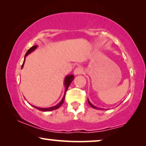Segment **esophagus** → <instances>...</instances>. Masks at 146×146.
<instances>
[{
  "label": "esophagus",
  "instance_id": "obj_1",
  "mask_svg": "<svg viewBox=\"0 0 146 146\" xmlns=\"http://www.w3.org/2000/svg\"><path fill=\"white\" fill-rule=\"evenodd\" d=\"M83 72V68L81 67H78L76 68L74 70V74L75 75H79V74H81Z\"/></svg>",
  "mask_w": 146,
  "mask_h": 146
}]
</instances>
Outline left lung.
Returning a JSON list of instances; mask_svg holds the SVG:
<instances>
[{
    "instance_id": "left-lung-1",
    "label": "left lung",
    "mask_w": 146,
    "mask_h": 146,
    "mask_svg": "<svg viewBox=\"0 0 146 146\" xmlns=\"http://www.w3.org/2000/svg\"><path fill=\"white\" fill-rule=\"evenodd\" d=\"M88 104H90V106H92V108H95V109H98L96 107V106H94L93 104H92L90 103V101L88 100ZM98 109H100V110H101V108H98Z\"/></svg>"
}]
</instances>
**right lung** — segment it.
Wrapping results in <instances>:
<instances>
[{"label": "right lung", "mask_w": 146, "mask_h": 146, "mask_svg": "<svg viewBox=\"0 0 146 146\" xmlns=\"http://www.w3.org/2000/svg\"><path fill=\"white\" fill-rule=\"evenodd\" d=\"M37 46H32L31 48H30L29 50L27 51V52L26 53V54L25 56V60H24V62H23V65H22V68H23V66H24V64H25V58L30 53H31L32 52L35 50ZM74 78V75H68V76H66L65 77V79H64V86H65V93H64V95L63 96V98L62 99V100L57 105L54 106H52V107H50V108H38V107H36L35 106H33V107H35V108H36L38 110H39L40 111H52V110H56L62 104L64 101V98H65V94H66V92L70 84V83L72 82V81L73 80Z\"/></svg>", "instance_id": "right-lung-1"}]
</instances>
